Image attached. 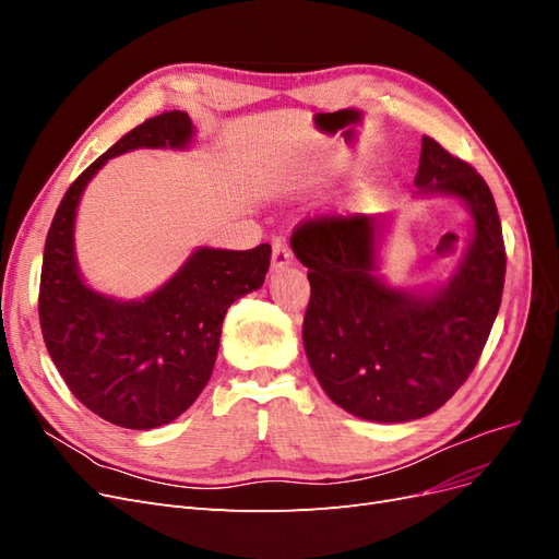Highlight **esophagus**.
<instances>
[{
    "label": "esophagus",
    "mask_w": 559,
    "mask_h": 559,
    "mask_svg": "<svg viewBox=\"0 0 559 559\" xmlns=\"http://www.w3.org/2000/svg\"><path fill=\"white\" fill-rule=\"evenodd\" d=\"M292 263V249L286 245L284 238H275L273 240V267H284Z\"/></svg>",
    "instance_id": "34e87169"
}]
</instances>
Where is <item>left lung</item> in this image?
Instances as JSON below:
<instances>
[{
  "label": "left lung",
  "mask_w": 559,
  "mask_h": 559,
  "mask_svg": "<svg viewBox=\"0 0 559 559\" xmlns=\"http://www.w3.org/2000/svg\"><path fill=\"white\" fill-rule=\"evenodd\" d=\"M415 186L460 198L473 216L460 270L433 294L394 289L378 275L384 216H319L292 238L310 280L308 361L335 405L370 421H411L441 408L476 368L501 306L506 249L485 179L421 138Z\"/></svg>",
  "instance_id": "left-lung-1"
}]
</instances>
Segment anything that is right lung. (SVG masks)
Listing matches in <instances>:
<instances>
[{"label": "right lung", "instance_id": "1", "mask_svg": "<svg viewBox=\"0 0 559 559\" xmlns=\"http://www.w3.org/2000/svg\"><path fill=\"white\" fill-rule=\"evenodd\" d=\"M189 114L165 111L123 134L67 189L48 228L39 284L46 349L88 411L126 429H156L189 411L210 382L226 310L263 286L270 245L200 247L142 300H116L81 280L74 218L83 189L109 158L132 148H186Z\"/></svg>", "mask_w": 559, "mask_h": 559}]
</instances>
